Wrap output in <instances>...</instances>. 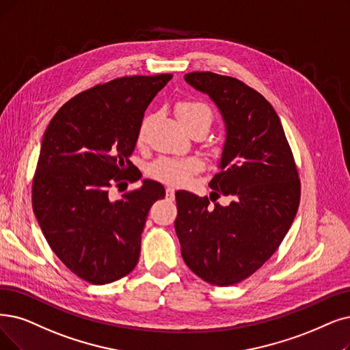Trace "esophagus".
<instances>
[{"label": "esophagus", "mask_w": 350, "mask_h": 350, "mask_svg": "<svg viewBox=\"0 0 350 350\" xmlns=\"http://www.w3.org/2000/svg\"><path fill=\"white\" fill-rule=\"evenodd\" d=\"M174 197H175V188L167 187V188H166V198L174 200Z\"/></svg>", "instance_id": "1"}]
</instances>
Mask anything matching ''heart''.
<instances>
[{
	"label": "heart",
	"instance_id": "obj_1",
	"mask_svg": "<svg viewBox=\"0 0 350 350\" xmlns=\"http://www.w3.org/2000/svg\"><path fill=\"white\" fill-rule=\"evenodd\" d=\"M175 113L180 123L184 126H189V124L195 122H205L211 124L213 120V111L205 103L193 102V100H183L176 103ZM150 116H145L139 124L137 129V141L142 142L146 135V129L149 126ZM204 161L197 157H183V158H172V157H162L152 162L148 167V174L150 178L161 180L167 185H185L188 180L200 171L204 170Z\"/></svg>",
	"mask_w": 350,
	"mask_h": 350
}]
</instances>
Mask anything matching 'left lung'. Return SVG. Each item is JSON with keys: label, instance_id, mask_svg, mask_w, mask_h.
Returning <instances> with one entry per match:
<instances>
[{"label": "left lung", "instance_id": "left-lung-1", "mask_svg": "<svg viewBox=\"0 0 350 350\" xmlns=\"http://www.w3.org/2000/svg\"><path fill=\"white\" fill-rule=\"evenodd\" d=\"M226 120L227 141L211 197L175 193V231L188 267L218 287L254 274L280 247L300 204L297 165L273 106L241 80L211 72L185 75ZM221 194L230 206L214 207Z\"/></svg>", "mask_w": 350, "mask_h": 350}]
</instances>
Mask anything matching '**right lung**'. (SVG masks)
Returning a JSON list of instances; mask_svg holds the SVG:
<instances>
[{
    "label": "right lung",
    "instance_id": "1",
    "mask_svg": "<svg viewBox=\"0 0 350 350\" xmlns=\"http://www.w3.org/2000/svg\"><path fill=\"white\" fill-rule=\"evenodd\" d=\"M171 79L126 76L96 85L64 103L43 136L34 214L54 254L90 284L116 282L136 267L149 209L165 198L150 179L119 201L109 191L142 176L129 157L148 105Z\"/></svg>",
    "mask_w": 350,
    "mask_h": 350
}]
</instances>
